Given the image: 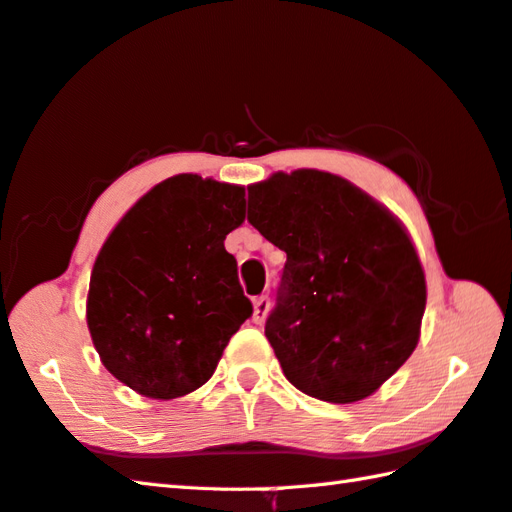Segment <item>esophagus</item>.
Segmentation results:
<instances>
[{
    "instance_id": "34e87169",
    "label": "esophagus",
    "mask_w": 512,
    "mask_h": 512,
    "mask_svg": "<svg viewBox=\"0 0 512 512\" xmlns=\"http://www.w3.org/2000/svg\"><path fill=\"white\" fill-rule=\"evenodd\" d=\"M253 306H255V313H253L255 324H262L264 319H266V315H268V310H270V297L268 295L255 297L253 299Z\"/></svg>"
}]
</instances>
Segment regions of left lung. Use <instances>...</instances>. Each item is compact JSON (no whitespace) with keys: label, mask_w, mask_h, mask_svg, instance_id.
<instances>
[{"label":"left lung","mask_w":512,"mask_h":512,"mask_svg":"<svg viewBox=\"0 0 512 512\" xmlns=\"http://www.w3.org/2000/svg\"><path fill=\"white\" fill-rule=\"evenodd\" d=\"M248 224L286 253L266 337L288 382L333 404L375 393L413 355L426 308L402 224L319 170L248 186Z\"/></svg>","instance_id":"1"}]
</instances>
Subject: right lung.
Listing matches in <instances>:
<instances>
[{"instance_id": "add662e5", "label": "right lung", "mask_w": 512, "mask_h": 512, "mask_svg": "<svg viewBox=\"0 0 512 512\" xmlns=\"http://www.w3.org/2000/svg\"><path fill=\"white\" fill-rule=\"evenodd\" d=\"M244 188L197 175L155 186L97 255L88 328L110 375L139 395L175 399L213 377L253 315L224 239L244 222Z\"/></svg>"}]
</instances>
